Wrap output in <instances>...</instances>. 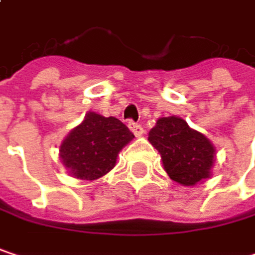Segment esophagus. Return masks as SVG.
I'll return each instance as SVG.
<instances>
[{
	"mask_svg": "<svg viewBox=\"0 0 255 255\" xmlns=\"http://www.w3.org/2000/svg\"><path fill=\"white\" fill-rule=\"evenodd\" d=\"M128 127H129V129L134 132L135 137H140V135H143V132H144V129H143V127H141L140 124H135V123H132V121L128 123Z\"/></svg>",
	"mask_w": 255,
	"mask_h": 255,
	"instance_id": "34e87169",
	"label": "esophagus"
}]
</instances>
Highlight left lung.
<instances>
[{
    "label": "left lung",
    "mask_w": 255,
    "mask_h": 255,
    "mask_svg": "<svg viewBox=\"0 0 255 255\" xmlns=\"http://www.w3.org/2000/svg\"><path fill=\"white\" fill-rule=\"evenodd\" d=\"M147 138L161 153L164 168L171 180L193 186L210 177L216 150L204 134L189 128L181 118L158 120Z\"/></svg>",
    "instance_id": "left-lung-1"
}]
</instances>
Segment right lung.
I'll list each match as a JSON object with an SVG mask.
<instances>
[{"label": "right lung", "instance_id": "1", "mask_svg": "<svg viewBox=\"0 0 255 255\" xmlns=\"http://www.w3.org/2000/svg\"><path fill=\"white\" fill-rule=\"evenodd\" d=\"M134 134L120 120L90 112L60 146V158L77 178L96 180L109 173L120 150Z\"/></svg>", "mask_w": 255, "mask_h": 255}]
</instances>
